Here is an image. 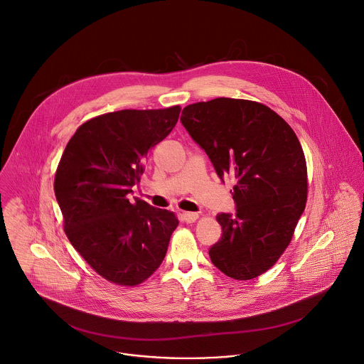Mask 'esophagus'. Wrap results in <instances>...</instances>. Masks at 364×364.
<instances>
[{
    "label": "esophagus",
    "instance_id": "1",
    "mask_svg": "<svg viewBox=\"0 0 364 364\" xmlns=\"http://www.w3.org/2000/svg\"><path fill=\"white\" fill-rule=\"evenodd\" d=\"M197 218H198V214L197 213H183V220L186 221V223H194V221H197Z\"/></svg>",
    "mask_w": 364,
    "mask_h": 364
}]
</instances>
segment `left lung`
Returning a JSON list of instances; mask_svg holds the SVG:
<instances>
[{
  "label": "left lung",
  "instance_id": "left-lung-1",
  "mask_svg": "<svg viewBox=\"0 0 364 364\" xmlns=\"http://www.w3.org/2000/svg\"><path fill=\"white\" fill-rule=\"evenodd\" d=\"M181 124L207 153L217 176L235 178V213H220L223 235L208 254L227 277L267 272L289 245L305 210L308 181L302 146L268 106L230 97L183 109Z\"/></svg>",
  "mask_w": 364,
  "mask_h": 364
}]
</instances>
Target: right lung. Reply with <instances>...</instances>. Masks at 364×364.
<instances>
[{"instance_id":"add662e5","label":"right lung","mask_w":364,"mask_h":364,"mask_svg":"<svg viewBox=\"0 0 364 364\" xmlns=\"http://www.w3.org/2000/svg\"><path fill=\"white\" fill-rule=\"evenodd\" d=\"M181 107L119 110L83 123L65 147L55 197L73 248L105 279L134 287L163 262L178 220L134 197L151 147L168 136Z\"/></svg>"}]
</instances>
